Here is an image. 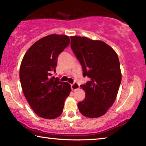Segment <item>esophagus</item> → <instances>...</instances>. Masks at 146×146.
Segmentation results:
<instances>
[{
	"instance_id": "34e87169",
	"label": "esophagus",
	"mask_w": 146,
	"mask_h": 146,
	"mask_svg": "<svg viewBox=\"0 0 146 146\" xmlns=\"http://www.w3.org/2000/svg\"><path fill=\"white\" fill-rule=\"evenodd\" d=\"M78 88H79V86L77 83H74L73 84H71V89H72V90L75 91L76 90H78Z\"/></svg>"
}]
</instances>
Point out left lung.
<instances>
[{"label":"left lung","instance_id":"left-lung-1","mask_svg":"<svg viewBox=\"0 0 146 146\" xmlns=\"http://www.w3.org/2000/svg\"><path fill=\"white\" fill-rule=\"evenodd\" d=\"M71 47L90 81L80 88L86 97L78 103L79 111L93 118L106 114L117 96L122 80L120 62L111 47L86 36H71Z\"/></svg>","mask_w":146,"mask_h":146}]
</instances>
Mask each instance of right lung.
Returning <instances> with one entry per match:
<instances>
[{
  "mask_svg": "<svg viewBox=\"0 0 146 146\" xmlns=\"http://www.w3.org/2000/svg\"><path fill=\"white\" fill-rule=\"evenodd\" d=\"M70 42L69 36L53 34L39 39L24 55L20 67V81L27 101L38 117L54 119L63 111L71 91L68 82L51 77L57 58Z\"/></svg>",
  "mask_w": 146,
  "mask_h": 146,
  "instance_id": "add662e5",
  "label": "right lung"
}]
</instances>
